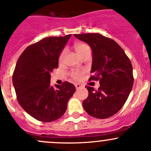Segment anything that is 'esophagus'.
I'll return each mask as SVG.
<instances>
[{
    "mask_svg": "<svg viewBox=\"0 0 151 151\" xmlns=\"http://www.w3.org/2000/svg\"><path fill=\"white\" fill-rule=\"evenodd\" d=\"M74 85H75V87H76V89H80L81 87H82V86H81L79 84H75Z\"/></svg>",
    "mask_w": 151,
    "mask_h": 151,
    "instance_id": "esophagus-1",
    "label": "esophagus"
}]
</instances>
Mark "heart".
I'll return each instance as SVG.
<instances>
[{"instance_id":"1","label":"heart","mask_w":151,"mask_h":151,"mask_svg":"<svg viewBox=\"0 0 151 151\" xmlns=\"http://www.w3.org/2000/svg\"><path fill=\"white\" fill-rule=\"evenodd\" d=\"M74 48H75L76 52L77 53V54H79V53L82 52V51H84V49H87V48H89L88 46L86 45V44H77L75 46H74ZM64 54H65V51H63L62 53H61L60 56H59V61H62L64 58ZM82 76V73L79 72H73L72 73V77L74 79H79Z\"/></svg>"}]
</instances>
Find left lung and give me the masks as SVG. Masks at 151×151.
<instances>
[{"mask_svg": "<svg viewBox=\"0 0 151 151\" xmlns=\"http://www.w3.org/2000/svg\"><path fill=\"white\" fill-rule=\"evenodd\" d=\"M89 44L92 51L90 79L100 80L98 90L86 86L88 97L84 110L92 117L105 119L117 113L127 100L133 85L132 67L125 51L115 41L100 34H74Z\"/></svg>", "mask_w": 151, "mask_h": 151, "instance_id": "1", "label": "left lung"}]
</instances>
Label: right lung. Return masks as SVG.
<instances>
[{"mask_svg": "<svg viewBox=\"0 0 151 151\" xmlns=\"http://www.w3.org/2000/svg\"><path fill=\"white\" fill-rule=\"evenodd\" d=\"M72 34L46 37L28 46L16 63L13 84L20 105L31 117L51 122L64 115L76 91L68 82L51 85V72L58 68L59 58Z\"/></svg>", "mask_w": 151, "mask_h": 151, "instance_id": "obj_1", "label": "right lung"}]
</instances>
